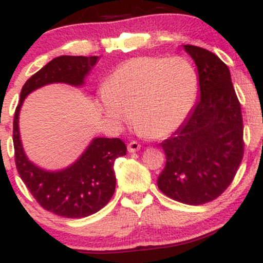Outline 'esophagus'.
<instances>
[{"mask_svg":"<svg viewBox=\"0 0 263 263\" xmlns=\"http://www.w3.org/2000/svg\"><path fill=\"white\" fill-rule=\"evenodd\" d=\"M140 148H141V144L137 143V142H135V141L134 142H129L128 146H127V149H128L129 153L138 152V151H140Z\"/></svg>","mask_w":263,"mask_h":263,"instance_id":"esophagus-1","label":"esophagus"}]
</instances>
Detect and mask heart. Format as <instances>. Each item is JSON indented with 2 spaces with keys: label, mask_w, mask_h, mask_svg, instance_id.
Masks as SVG:
<instances>
[{
  "label": "heart",
  "mask_w": 263,
  "mask_h": 263,
  "mask_svg": "<svg viewBox=\"0 0 263 263\" xmlns=\"http://www.w3.org/2000/svg\"><path fill=\"white\" fill-rule=\"evenodd\" d=\"M199 78L184 57H137L114 71L99 92V106L116 127L131 121L138 132L164 138L182 127L194 107Z\"/></svg>",
  "instance_id": "heart-1"
}]
</instances>
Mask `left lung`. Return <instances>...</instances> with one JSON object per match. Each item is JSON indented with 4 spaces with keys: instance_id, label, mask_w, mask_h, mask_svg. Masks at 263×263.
<instances>
[{
    "instance_id": "obj_1",
    "label": "left lung",
    "mask_w": 263,
    "mask_h": 263,
    "mask_svg": "<svg viewBox=\"0 0 263 263\" xmlns=\"http://www.w3.org/2000/svg\"><path fill=\"white\" fill-rule=\"evenodd\" d=\"M183 48L197 65L200 98L161 143L167 162L157 185L173 200L201 205L225 192L242 161V115L228 65L204 48Z\"/></svg>"
}]
</instances>
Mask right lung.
I'll list each match as a JSON object with an SVG mask.
<instances>
[{"label": "right lung", "mask_w": 263, "mask_h": 263, "mask_svg": "<svg viewBox=\"0 0 263 263\" xmlns=\"http://www.w3.org/2000/svg\"><path fill=\"white\" fill-rule=\"evenodd\" d=\"M98 59L62 55L50 60L26 81L14 112V159L20 177L43 209L64 218H85L110 201L116 186L114 163L126 155V144L120 138L96 137L73 164L60 171H45L27 158L18 127L20 111L29 93L48 84L83 86Z\"/></svg>", "instance_id": "add662e5"}]
</instances>
